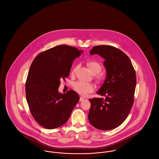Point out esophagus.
Returning <instances> with one entry per match:
<instances>
[{
  "label": "esophagus",
  "instance_id": "esophagus-1",
  "mask_svg": "<svg viewBox=\"0 0 159 159\" xmlns=\"http://www.w3.org/2000/svg\"><path fill=\"white\" fill-rule=\"evenodd\" d=\"M84 98L83 97H80V99H79L80 101H84Z\"/></svg>",
  "mask_w": 159,
  "mask_h": 159
}]
</instances>
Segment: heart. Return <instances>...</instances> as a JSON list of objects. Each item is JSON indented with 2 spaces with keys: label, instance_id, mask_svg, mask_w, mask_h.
Instances as JSON below:
<instances>
[{
  "label": "heart",
  "instance_id": "b5f03b06",
  "mask_svg": "<svg viewBox=\"0 0 159 159\" xmlns=\"http://www.w3.org/2000/svg\"><path fill=\"white\" fill-rule=\"evenodd\" d=\"M87 66L90 72L96 75L99 74L101 70V66L100 64L96 61H89L87 63ZM76 72V68L72 70V73L75 74ZM73 88L75 92L82 96H87L89 93H92L95 90V86L90 83H86L82 81H77L73 84Z\"/></svg>",
  "mask_w": 159,
  "mask_h": 159
}]
</instances>
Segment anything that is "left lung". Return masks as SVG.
<instances>
[{
  "mask_svg": "<svg viewBox=\"0 0 159 159\" xmlns=\"http://www.w3.org/2000/svg\"><path fill=\"white\" fill-rule=\"evenodd\" d=\"M90 54H98L105 60L106 77L96 92L104 98L89 99L88 118L96 128L110 130L120 125L130 112L136 85V72L127 55L116 47L95 46Z\"/></svg>",
  "mask_w": 159,
  "mask_h": 159,
  "instance_id": "1",
  "label": "left lung"
}]
</instances>
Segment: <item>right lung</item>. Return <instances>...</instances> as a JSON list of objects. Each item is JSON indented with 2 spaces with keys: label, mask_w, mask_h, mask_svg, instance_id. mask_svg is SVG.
Here are the masks:
<instances>
[{
  "label": "right lung",
  "mask_w": 159,
  "mask_h": 159,
  "mask_svg": "<svg viewBox=\"0 0 159 159\" xmlns=\"http://www.w3.org/2000/svg\"><path fill=\"white\" fill-rule=\"evenodd\" d=\"M82 52L61 45L39 53L33 60L26 82V97L32 117L42 127L54 129L64 125L79 101L75 91L62 94L58 88Z\"/></svg>",
  "instance_id": "obj_1"
}]
</instances>
